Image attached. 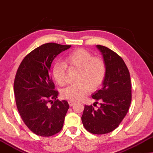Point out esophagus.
<instances>
[{"label":"esophagus","mask_w":153,"mask_h":153,"mask_svg":"<svg viewBox=\"0 0 153 153\" xmlns=\"http://www.w3.org/2000/svg\"><path fill=\"white\" fill-rule=\"evenodd\" d=\"M75 103H76V102H75L74 101H71V100L68 101V104H69V105H70L71 107H72L73 105H74L75 104Z\"/></svg>","instance_id":"esophagus-1"}]
</instances>
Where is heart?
<instances>
[{
  "instance_id": "b5f03b06",
  "label": "heart",
  "mask_w": 153,
  "mask_h": 153,
  "mask_svg": "<svg viewBox=\"0 0 153 153\" xmlns=\"http://www.w3.org/2000/svg\"><path fill=\"white\" fill-rule=\"evenodd\" d=\"M66 67L77 71L76 84L62 91V98L71 101L80 100L89 91L98 89L106 75V65L100 57H93L89 51L83 48L76 49L64 57L63 63L57 62L53 66L52 73L57 83L66 85Z\"/></svg>"
}]
</instances>
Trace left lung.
Segmentation results:
<instances>
[{"label": "left lung", "instance_id": "obj_1", "mask_svg": "<svg viewBox=\"0 0 153 153\" xmlns=\"http://www.w3.org/2000/svg\"><path fill=\"white\" fill-rule=\"evenodd\" d=\"M106 65L102 87L91 95L100 100L98 109L85 105L82 121L88 132L104 134L112 132L128 113L132 100L131 79L128 68L119 55L107 47L97 45ZM97 103V102H96Z\"/></svg>", "mask_w": 153, "mask_h": 153}]
</instances>
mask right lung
I'll return each mask as SVG.
<instances>
[{"label": "right lung", "instance_id": "right-lung-1", "mask_svg": "<svg viewBox=\"0 0 153 153\" xmlns=\"http://www.w3.org/2000/svg\"><path fill=\"white\" fill-rule=\"evenodd\" d=\"M70 45L43 44L25 56L17 70L14 83L16 107L21 119L34 134L50 137L63 127L69 105L58 100L51 77L53 59Z\"/></svg>", "mask_w": 153, "mask_h": 153}]
</instances>
